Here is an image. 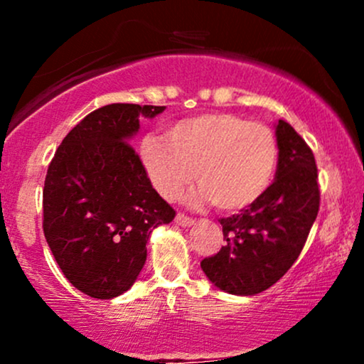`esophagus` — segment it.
<instances>
[{
    "instance_id": "obj_1",
    "label": "esophagus",
    "mask_w": 364,
    "mask_h": 364,
    "mask_svg": "<svg viewBox=\"0 0 364 364\" xmlns=\"http://www.w3.org/2000/svg\"><path fill=\"white\" fill-rule=\"evenodd\" d=\"M176 224L181 225V228H190V225L195 224V220L191 217H188L185 214H178L176 215Z\"/></svg>"
}]
</instances>
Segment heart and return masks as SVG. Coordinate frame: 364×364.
Returning a JSON list of instances; mask_svg holds the SVG:
<instances>
[{
    "label": "heart",
    "mask_w": 364,
    "mask_h": 364,
    "mask_svg": "<svg viewBox=\"0 0 364 364\" xmlns=\"http://www.w3.org/2000/svg\"><path fill=\"white\" fill-rule=\"evenodd\" d=\"M145 174L166 200H176L193 181L195 202L237 212L265 193L277 164L274 132L232 112H202L173 123L164 136L139 145Z\"/></svg>",
    "instance_id": "heart-1"
}]
</instances>
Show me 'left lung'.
Listing matches in <instances>:
<instances>
[{
  "mask_svg": "<svg viewBox=\"0 0 364 364\" xmlns=\"http://www.w3.org/2000/svg\"><path fill=\"white\" fill-rule=\"evenodd\" d=\"M275 136L274 183L240 214L219 220L225 245L200 263L208 281L229 294L253 296L274 286L298 260L318 215V171L311 149L282 119Z\"/></svg>",
  "mask_w": 364,
  "mask_h": 364,
  "instance_id": "8db88e82",
  "label": "left lung"
}]
</instances>
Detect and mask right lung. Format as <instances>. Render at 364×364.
<instances>
[{"instance_id":"obj_1","label":"right lung","mask_w":364,"mask_h":364,"mask_svg":"<svg viewBox=\"0 0 364 364\" xmlns=\"http://www.w3.org/2000/svg\"><path fill=\"white\" fill-rule=\"evenodd\" d=\"M164 106L109 104L87 114L61 141L43 191L44 236L65 277L90 298L123 294L147 260L152 229L174 208L161 198L129 139L140 116Z\"/></svg>"}]
</instances>
